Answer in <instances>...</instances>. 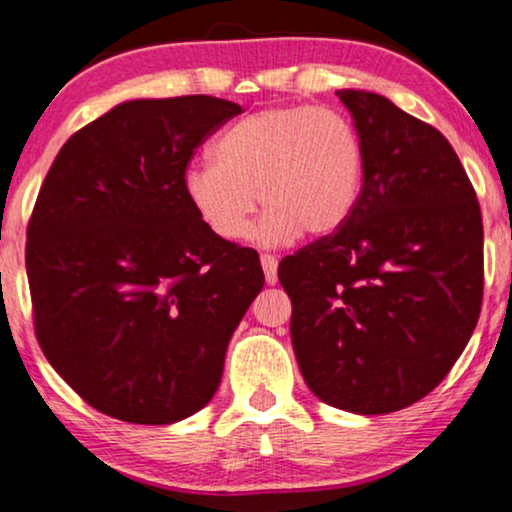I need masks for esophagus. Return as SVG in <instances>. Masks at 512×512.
Instances as JSON below:
<instances>
[{
  "label": "esophagus",
  "instance_id": "esophagus-1",
  "mask_svg": "<svg viewBox=\"0 0 512 512\" xmlns=\"http://www.w3.org/2000/svg\"><path fill=\"white\" fill-rule=\"evenodd\" d=\"M261 265H263V272H265V282H268L270 286H275L277 284V258L270 256V254H263Z\"/></svg>",
  "mask_w": 512,
  "mask_h": 512
}]
</instances>
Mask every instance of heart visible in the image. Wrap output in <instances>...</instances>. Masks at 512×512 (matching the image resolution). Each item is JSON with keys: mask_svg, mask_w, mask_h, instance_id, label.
<instances>
[{"mask_svg": "<svg viewBox=\"0 0 512 512\" xmlns=\"http://www.w3.org/2000/svg\"><path fill=\"white\" fill-rule=\"evenodd\" d=\"M366 153L345 114L314 104L256 111L223 132L214 163H195L181 188L195 216L226 242L254 230L261 244H291L300 235L331 237L359 205Z\"/></svg>", "mask_w": 512, "mask_h": 512, "instance_id": "obj_1", "label": "heart"}]
</instances>
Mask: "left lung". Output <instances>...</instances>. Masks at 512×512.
Segmentation results:
<instances>
[{
  "mask_svg": "<svg viewBox=\"0 0 512 512\" xmlns=\"http://www.w3.org/2000/svg\"><path fill=\"white\" fill-rule=\"evenodd\" d=\"M366 174L354 214L279 263L307 387L333 408L384 415L450 373L482 305V214L450 142L394 102L338 90Z\"/></svg>",
  "mask_w": 512,
  "mask_h": 512,
  "instance_id": "1",
  "label": "left lung"
}]
</instances>
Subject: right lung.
I'll list each match as a JSON object with an SVG mask.
<instances>
[{"label":"right lung","instance_id":"add662e5","mask_svg":"<svg viewBox=\"0 0 512 512\" xmlns=\"http://www.w3.org/2000/svg\"><path fill=\"white\" fill-rule=\"evenodd\" d=\"M235 102L130 100L55 156L25 265L34 331L88 405L130 424H174L219 389L228 342L263 289L258 254L207 230L181 179Z\"/></svg>","mask_w":512,"mask_h":512}]
</instances>
